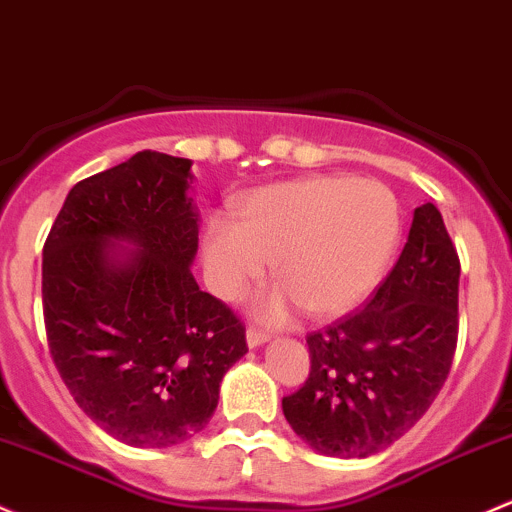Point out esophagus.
I'll use <instances>...</instances> for the list:
<instances>
[{
    "label": "esophagus",
    "instance_id": "34e87169",
    "mask_svg": "<svg viewBox=\"0 0 512 512\" xmlns=\"http://www.w3.org/2000/svg\"><path fill=\"white\" fill-rule=\"evenodd\" d=\"M245 338H247V346H250V348H257V346H262V343L270 341V333H267V331H260V328H247Z\"/></svg>",
    "mask_w": 512,
    "mask_h": 512
}]
</instances>
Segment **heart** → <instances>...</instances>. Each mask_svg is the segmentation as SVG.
I'll use <instances>...</instances> for the list:
<instances>
[{
  "label": "heart",
  "mask_w": 512,
  "mask_h": 512,
  "mask_svg": "<svg viewBox=\"0 0 512 512\" xmlns=\"http://www.w3.org/2000/svg\"><path fill=\"white\" fill-rule=\"evenodd\" d=\"M203 225V267L218 297L238 301L272 260L282 287L257 301L267 321L294 306L333 319L363 304L390 265L402 233L400 206L383 184L353 176H309L257 188Z\"/></svg>",
  "instance_id": "b5f03b06"
}]
</instances>
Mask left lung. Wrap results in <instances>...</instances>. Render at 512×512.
Returning <instances> with one entry per match:
<instances>
[{
	"instance_id": "1",
	"label": "left lung",
	"mask_w": 512,
	"mask_h": 512,
	"mask_svg": "<svg viewBox=\"0 0 512 512\" xmlns=\"http://www.w3.org/2000/svg\"><path fill=\"white\" fill-rule=\"evenodd\" d=\"M459 274L437 206L414 208L405 250L373 299L306 338L311 373L282 410L311 449L365 459L422 419L454 360Z\"/></svg>"
}]
</instances>
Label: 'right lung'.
Segmentation results:
<instances>
[{
  "label": "right lung",
  "mask_w": 512,
  "mask_h": 512,
  "mask_svg": "<svg viewBox=\"0 0 512 512\" xmlns=\"http://www.w3.org/2000/svg\"><path fill=\"white\" fill-rule=\"evenodd\" d=\"M191 164L144 149L78 181L43 245L53 363L80 410L139 449L201 432L247 353L238 316L191 274Z\"/></svg>",
  "instance_id": "right-lung-1"
}]
</instances>
